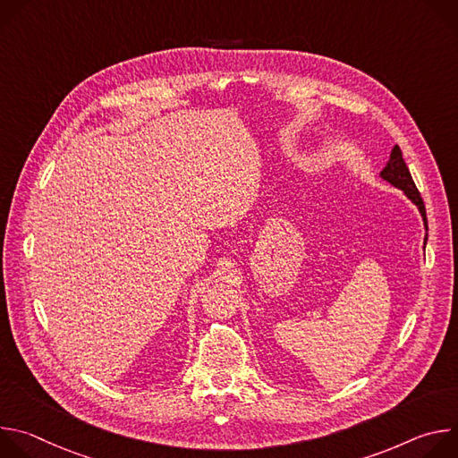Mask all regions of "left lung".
Returning <instances> with one entry per match:
<instances>
[{
  "label": "left lung",
  "mask_w": 458,
  "mask_h": 458,
  "mask_svg": "<svg viewBox=\"0 0 458 458\" xmlns=\"http://www.w3.org/2000/svg\"><path fill=\"white\" fill-rule=\"evenodd\" d=\"M380 177L386 179L387 182H391L394 186L401 188L408 198L419 207L420 214H422V219H424V226L428 230V219H426V207H424V201L420 198V191L417 190L415 182H413V177L410 174V168L406 166L404 159H403V152L399 148V145L394 147V150H391V156H389V161L387 165L384 166V170L380 172ZM426 241H428V235H426Z\"/></svg>",
  "instance_id": "left-lung-1"
}]
</instances>
